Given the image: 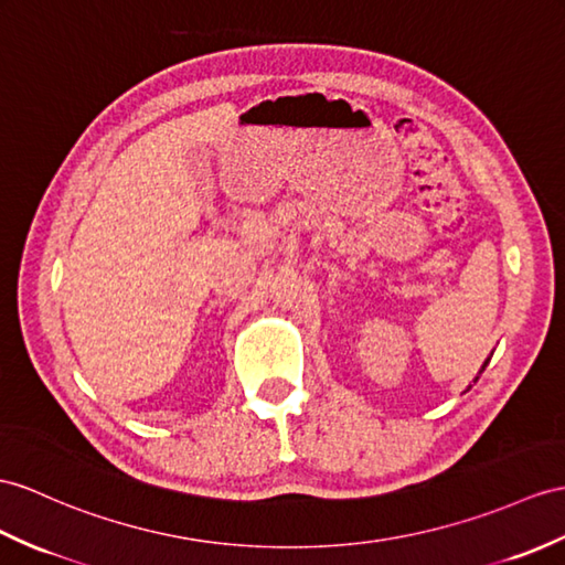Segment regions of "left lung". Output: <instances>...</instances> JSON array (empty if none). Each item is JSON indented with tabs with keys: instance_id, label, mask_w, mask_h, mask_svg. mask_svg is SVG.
Masks as SVG:
<instances>
[{
	"instance_id": "8db88e82",
	"label": "left lung",
	"mask_w": 565,
	"mask_h": 565,
	"mask_svg": "<svg viewBox=\"0 0 565 565\" xmlns=\"http://www.w3.org/2000/svg\"><path fill=\"white\" fill-rule=\"evenodd\" d=\"M489 360H491V356H487V360H484V364H481V369H479V374H477V376H475V383H477V379H479V376H481V371H484V369H487V364H489ZM467 391H470V388H467Z\"/></svg>"
}]
</instances>
